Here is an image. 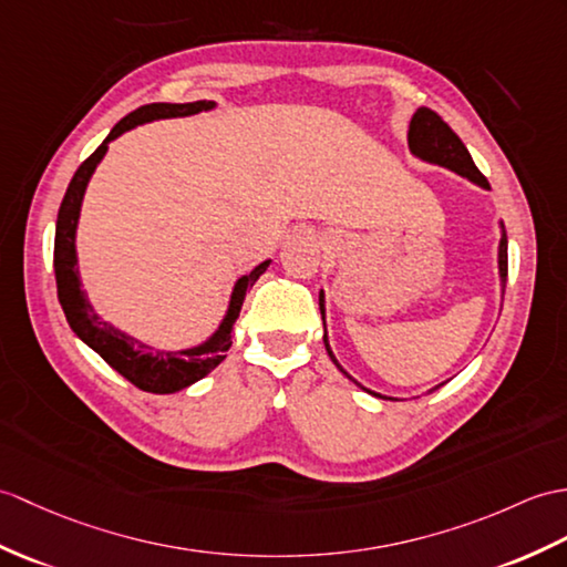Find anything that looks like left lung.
Returning <instances> with one entry per match:
<instances>
[{"mask_svg": "<svg viewBox=\"0 0 567 567\" xmlns=\"http://www.w3.org/2000/svg\"><path fill=\"white\" fill-rule=\"evenodd\" d=\"M408 147H411V152L417 156V159H423L427 164H437V166H444L454 171V174L468 178L471 183H476V186L488 190L491 183L485 181V176L481 174V171L476 168V164H473L471 154L466 150V144L458 140V135L454 133V130L446 125L442 117L430 111V109H417L413 121H411V127H408ZM497 272H499V282H503V292H505V285H507V234H505V227L503 221H499V246H497ZM319 309H321V319H323V346L328 350V358L333 360V364L338 367L340 372H343L348 379H352L343 367H340V362L336 360V354L331 350V346H328V336H326V297H323V289L319 295ZM354 381V379H352ZM358 384V381H354ZM360 389H364L362 384H358ZM442 386V384H440ZM434 386V389H440ZM432 389V391H434ZM367 393H372V396L377 399H384V401H396L391 396H381V393L377 391H370L364 389Z\"/></svg>", "mask_w": 567, "mask_h": 567, "instance_id": "obj_1", "label": "left lung"}]
</instances>
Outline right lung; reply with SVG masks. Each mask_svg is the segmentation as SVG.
<instances>
[{
	"instance_id": "obj_1",
	"label": "right lung",
	"mask_w": 567,
	"mask_h": 567,
	"mask_svg": "<svg viewBox=\"0 0 567 567\" xmlns=\"http://www.w3.org/2000/svg\"><path fill=\"white\" fill-rule=\"evenodd\" d=\"M215 101H193V103H150L142 109L125 115L117 123L109 137L101 142V147L89 156V159L76 168L74 178L70 181V188L62 197L60 213H58V227H55V280H58V299L62 305L68 323L76 338L99 352L101 358L109 362L117 374H123L127 381L142 391L150 393H176L188 389L195 381L207 377L215 367L227 358V350L231 348L234 323L239 319V311L244 307V299L248 287H254L262 272L268 270L270 260H262L248 275H241L236 280L229 307L217 331L209 336L205 343L186 348V350H156L142 340L123 333L121 328L103 321L101 316L91 307L86 292L82 289V278H79L76 268V224L79 213H82L84 193L91 176H94L96 166L109 152V142L121 137L127 130L137 125L152 123V121H168V117H186L203 111H213Z\"/></svg>"
}]
</instances>
